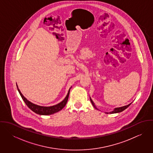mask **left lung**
<instances>
[{
  "label": "left lung",
  "mask_w": 153,
  "mask_h": 153,
  "mask_svg": "<svg viewBox=\"0 0 153 153\" xmlns=\"http://www.w3.org/2000/svg\"><path fill=\"white\" fill-rule=\"evenodd\" d=\"M89 98H90V101H91V103H92V105L94 106V107L95 109L99 110V109H98V108L96 107V106H95V105L94 102H93V101L92 100V99L91 98V97H89ZM131 103H132V102H131ZM131 103L129 104H128V105H126V106H123V107H121L115 108H114V109L113 111H110V112H105V113H106V114H114V113H118V112H122V111H123L124 110H125L126 108H128V107L131 105Z\"/></svg>",
  "instance_id": "8db88e82"
}]
</instances>
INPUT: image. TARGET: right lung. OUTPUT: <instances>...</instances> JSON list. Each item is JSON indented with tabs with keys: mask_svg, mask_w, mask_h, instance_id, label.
I'll use <instances>...</instances> for the list:
<instances>
[{
	"mask_svg": "<svg viewBox=\"0 0 153 153\" xmlns=\"http://www.w3.org/2000/svg\"><path fill=\"white\" fill-rule=\"evenodd\" d=\"M18 90L22 97L23 101L25 102V103L26 104V105L31 109L32 111H33L34 112H35L37 114H39V115H51L53 114L55 112H57L59 111H61L62 109L65 106L68 100V97H69V92H70V89L69 88L68 92L65 98H64V100L63 101H62L61 102L58 103L56 105H53V106H49V107H44V106H41V105H38L36 104H35L32 102H31L30 101H29V100H27L23 95H22L21 91L19 90V88L18 87V85L16 84Z\"/></svg>",
	"mask_w": 153,
	"mask_h": 153,
	"instance_id": "right-lung-1",
	"label": "right lung"
}]
</instances>
